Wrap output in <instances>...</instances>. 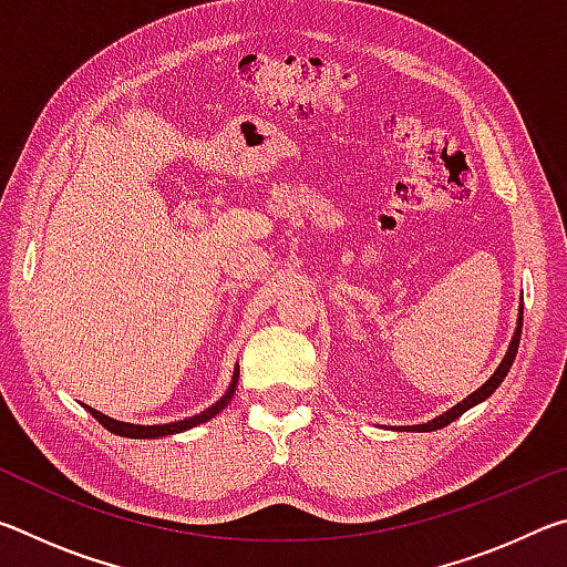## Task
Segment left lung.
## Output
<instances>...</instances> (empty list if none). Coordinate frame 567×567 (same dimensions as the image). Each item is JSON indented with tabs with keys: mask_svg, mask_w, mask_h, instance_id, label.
Listing matches in <instances>:
<instances>
[{
	"mask_svg": "<svg viewBox=\"0 0 567 567\" xmlns=\"http://www.w3.org/2000/svg\"><path fill=\"white\" fill-rule=\"evenodd\" d=\"M520 332H523V315H520V320H517V328H515V338H513V342H511V350H507V354L503 358L501 368L495 370V375H493L491 380H487L483 388H477V390L473 392V395H467L463 402H457V405H455L453 410H447L445 415L430 420V422H425V425H412V427H408V430H417V433H430V430H440V427L450 425V422H453V420H457L460 415H463L465 410L477 405V402H483L485 398H491L493 392L497 390V385H501L507 372H511V368H513V360H515V354H517V344H520Z\"/></svg>",
	"mask_w": 567,
	"mask_h": 567,
	"instance_id": "1",
	"label": "left lung"
}]
</instances>
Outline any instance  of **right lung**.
<instances>
[{
  "label": "right lung",
  "mask_w": 567,
  "mask_h": 567,
  "mask_svg": "<svg viewBox=\"0 0 567 567\" xmlns=\"http://www.w3.org/2000/svg\"><path fill=\"white\" fill-rule=\"evenodd\" d=\"M237 375H239V370L235 372V380H233V385H229V390L225 392L223 398H219L213 408H207V410H203L199 412V415H195V417H187V420H179V422H167V425H132V422H120V420H112V417H107V415H102L100 410H92V408H87L90 410V415L100 422L102 427H107L110 433H114V435H122V437H162V435H175V433H182V430H189V427H195V425H199V422H207L209 417H215L219 410H223L229 400H233V395H235V388H237Z\"/></svg>",
  "instance_id": "1"
}]
</instances>
